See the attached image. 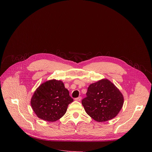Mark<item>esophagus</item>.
I'll list each match as a JSON object with an SVG mask.
<instances>
[{"label": "esophagus", "instance_id": "34e87169", "mask_svg": "<svg viewBox=\"0 0 152 152\" xmlns=\"http://www.w3.org/2000/svg\"><path fill=\"white\" fill-rule=\"evenodd\" d=\"M81 99H82V97H80V96H79V97H77V98H76L75 100H76V101H80V100H81Z\"/></svg>", "mask_w": 152, "mask_h": 152}]
</instances>
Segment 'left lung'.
Instances as JSON below:
<instances>
[{
	"label": "left lung",
	"mask_w": 152,
	"mask_h": 152,
	"mask_svg": "<svg viewBox=\"0 0 152 152\" xmlns=\"http://www.w3.org/2000/svg\"><path fill=\"white\" fill-rule=\"evenodd\" d=\"M86 96L82 104L86 114L97 122H104L115 117L124 103L122 93L107 79L90 84Z\"/></svg>",
	"instance_id": "left-lung-1"
}]
</instances>
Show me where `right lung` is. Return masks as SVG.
<instances>
[{"mask_svg":"<svg viewBox=\"0 0 152 152\" xmlns=\"http://www.w3.org/2000/svg\"><path fill=\"white\" fill-rule=\"evenodd\" d=\"M73 101L62 81L51 79L42 83L36 89L31 105L38 118L53 122L66 114L69 104Z\"/></svg>","mask_w":152,"mask_h":152,"instance_id":"add662e5","label":"right lung"}]
</instances>
